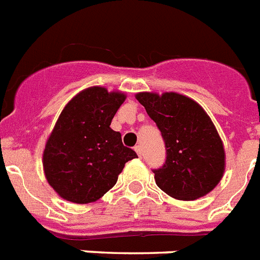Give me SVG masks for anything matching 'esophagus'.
<instances>
[{"mask_svg": "<svg viewBox=\"0 0 260 260\" xmlns=\"http://www.w3.org/2000/svg\"><path fill=\"white\" fill-rule=\"evenodd\" d=\"M134 150H135V152L138 154V156H142V155H143V150H142V146H139V145L135 146Z\"/></svg>", "mask_w": 260, "mask_h": 260, "instance_id": "1", "label": "esophagus"}]
</instances>
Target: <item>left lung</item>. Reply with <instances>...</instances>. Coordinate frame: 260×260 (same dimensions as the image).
Segmentation results:
<instances>
[{
	"label": "left lung",
	"instance_id": "obj_1",
	"mask_svg": "<svg viewBox=\"0 0 260 260\" xmlns=\"http://www.w3.org/2000/svg\"><path fill=\"white\" fill-rule=\"evenodd\" d=\"M135 99L166 142V163L154 170L157 187L184 201L212 192L223 176L226 155L222 139L203 106L176 92H139Z\"/></svg>",
	"mask_w": 260,
	"mask_h": 260
}]
</instances>
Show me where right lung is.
<instances>
[{
  "instance_id": "add662e5",
  "label": "right lung",
  "mask_w": 260,
  "mask_h": 260,
  "mask_svg": "<svg viewBox=\"0 0 260 260\" xmlns=\"http://www.w3.org/2000/svg\"><path fill=\"white\" fill-rule=\"evenodd\" d=\"M126 94L89 86L68 101L43 150V171L61 199L94 203L112 189L125 164L137 157L110 127Z\"/></svg>"
}]
</instances>
